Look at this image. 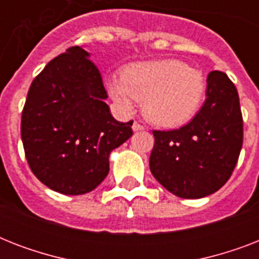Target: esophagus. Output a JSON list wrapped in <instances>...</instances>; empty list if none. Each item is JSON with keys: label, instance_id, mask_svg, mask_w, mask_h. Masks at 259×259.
Returning a JSON list of instances; mask_svg holds the SVG:
<instances>
[{"label": "esophagus", "instance_id": "1", "mask_svg": "<svg viewBox=\"0 0 259 259\" xmlns=\"http://www.w3.org/2000/svg\"><path fill=\"white\" fill-rule=\"evenodd\" d=\"M132 127H133L134 132H140V130H145V126H142L141 123H138V122H136V121H134V123H133V126H132Z\"/></svg>", "mask_w": 259, "mask_h": 259}]
</instances>
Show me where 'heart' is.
<instances>
[{"label":"heart","mask_w":259,"mask_h":259,"mask_svg":"<svg viewBox=\"0 0 259 259\" xmlns=\"http://www.w3.org/2000/svg\"><path fill=\"white\" fill-rule=\"evenodd\" d=\"M110 97L126 110L144 99L142 111L153 123L176 127L191 121L205 94L200 71L175 59L130 64L107 80Z\"/></svg>","instance_id":"obj_1"}]
</instances>
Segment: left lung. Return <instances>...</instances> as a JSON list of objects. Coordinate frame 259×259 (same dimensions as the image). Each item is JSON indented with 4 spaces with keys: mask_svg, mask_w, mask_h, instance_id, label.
Returning a JSON list of instances; mask_svg holds the SVG:
<instances>
[{
    "mask_svg": "<svg viewBox=\"0 0 259 259\" xmlns=\"http://www.w3.org/2000/svg\"><path fill=\"white\" fill-rule=\"evenodd\" d=\"M205 102L192 121L176 130H153L150 172L183 199L217 192L231 176L243 142L238 91L225 72L207 78Z\"/></svg>",
    "mask_w": 259,
    "mask_h": 259,
    "instance_id": "left-lung-1",
    "label": "left lung"
}]
</instances>
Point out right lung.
<instances>
[{"instance_id":"add662e5","label":"right lung","mask_w":259,"mask_h":259,"mask_svg":"<svg viewBox=\"0 0 259 259\" xmlns=\"http://www.w3.org/2000/svg\"><path fill=\"white\" fill-rule=\"evenodd\" d=\"M102 76L90 54L71 47L34 78L21 117V140L33 175L52 191L83 195L109 173L111 150L133 134L105 102Z\"/></svg>"}]
</instances>
